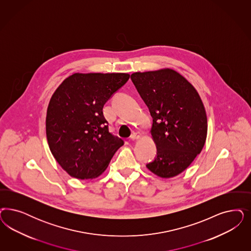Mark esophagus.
Segmentation results:
<instances>
[{
    "label": "esophagus",
    "mask_w": 251,
    "mask_h": 251,
    "mask_svg": "<svg viewBox=\"0 0 251 251\" xmlns=\"http://www.w3.org/2000/svg\"><path fill=\"white\" fill-rule=\"evenodd\" d=\"M139 138H140V134L137 133V132H134V133L131 135V139H132V140H136V139H138Z\"/></svg>",
    "instance_id": "1"
}]
</instances>
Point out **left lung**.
<instances>
[{"label":"left lung","instance_id":"1","mask_svg":"<svg viewBox=\"0 0 251 251\" xmlns=\"http://www.w3.org/2000/svg\"><path fill=\"white\" fill-rule=\"evenodd\" d=\"M131 80L152 117L157 156L146 166L162 178L177 176L201 153L207 138V115L194 87L180 74L164 68L136 72Z\"/></svg>","mask_w":251,"mask_h":251}]
</instances>
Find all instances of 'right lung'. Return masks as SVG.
Here are the masks:
<instances>
[{"label":"right lung","instance_id":"right-lung-1","mask_svg":"<svg viewBox=\"0 0 251 251\" xmlns=\"http://www.w3.org/2000/svg\"><path fill=\"white\" fill-rule=\"evenodd\" d=\"M128 79L126 73H75L52 94L46 116L49 147L72 177H98L124 145L109 132L102 109Z\"/></svg>","mask_w":251,"mask_h":251}]
</instances>
